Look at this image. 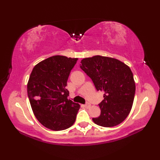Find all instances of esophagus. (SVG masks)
Masks as SVG:
<instances>
[{
    "label": "esophagus",
    "instance_id": "esophagus-1",
    "mask_svg": "<svg viewBox=\"0 0 160 160\" xmlns=\"http://www.w3.org/2000/svg\"><path fill=\"white\" fill-rule=\"evenodd\" d=\"M84 107H85L86 108H89L91 107V104L89 103V102H87V104H84Z\"/></svg>",
    "mask_w": 160,
    "mask_h": 160
}]
</instances>
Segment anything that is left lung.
<instances>
[{
	"instance_id": "8db88e82",
	"label": "left lung",
	"mask_w": 160,
	"mask_h": 160,
	"mask_svg": "<svg viewBox=\"0 0 160 160\" xmlns=\"http://www.w3.org/2000/svg\"><path fill=\"white\" fill-rule=\"evenodd\" d=\"M80 68L91 78L96 89L104 93L99 104L100 115L92 119L94 123L103 127L122 123L130 113L135 93L130 67L113 58L95 56L81 60Z\"/></svg>"
}]
</instances>
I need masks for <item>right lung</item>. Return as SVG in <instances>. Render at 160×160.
Wrapping results in <instances>:
<instances>
[{
  "mask_svg": "<svg viewBox=\"0 0 160 160\" xmlns=\"http://www.w3.org/2000/svg\"><path fill=\"white\" fill-rule=\"evenodd\" d=\"M78 58L53 56L33 67L28 82V93L33 114L44 127L62 131L76 121L80 105L69 100L65 87Z\"/></svg>",
  "mask_w": 160,
  "mask_h": 160,
  "instance_id": "add662e5",
  "label": "right lung"
}]
</instances>
